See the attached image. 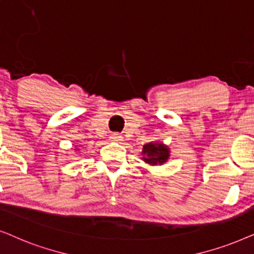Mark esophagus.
Instances as JSON below:
<instances>
[{"label": "esophagus", "mask_w": 254, "mask_h": 254, "mask_svg": "<svg viewBox=\"0 0 254 254\" xmlns=\"http://www.w3.org/2000/svg\"><path fill=\"white\" fill-rule=\"evenodd\" d=\"M122 138V136L118 132H113L110 134V139H113V140H120Z\"/></svg>", "instance_id": "1"}]
</instances>
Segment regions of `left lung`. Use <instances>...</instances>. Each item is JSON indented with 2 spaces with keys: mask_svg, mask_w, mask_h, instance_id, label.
<instances>
[{
  "mask_svg": "<svg viewBox=\"0 0 254 254\" xmlns=\"http://www.w3.org/2000/svg\"><path fill=\"white\" fill-rule=\"evenodd\" d=\"M143 157L144 161L151 165H161L167 161L168 157H170V151L168 148L162 144H153L148 143L144 145L143 147Z\"/></svg>",
  "mask_w": 254,
  "mask_h": 254,
  "instance_id": "left-lung-1",
  "label": "left lung"
}]
</instances>
